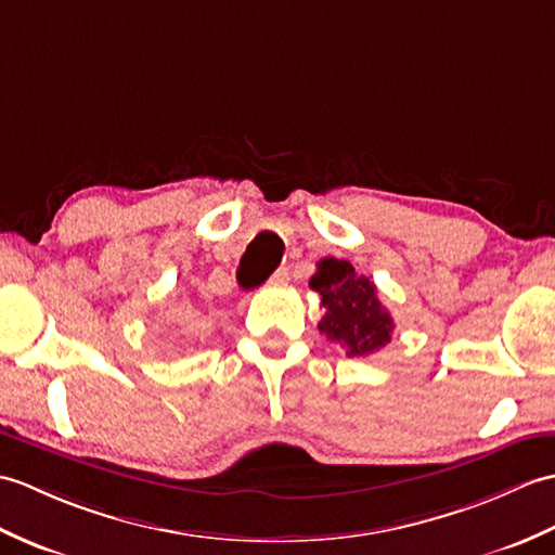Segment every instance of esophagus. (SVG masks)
<instances>
[{"instance_id": "1", "label": "esophagus", "mask_w": 555, "mask_h": 555, "mask_svg": "<svg viewBox=\"0 0 555 555\" xmlns=\"http://www.w3.org/2000/svg\"><path fill=\"white\" fill-rule=\"evenodd\" d=\"M287 280H289V268L282 266V268H278V270H275L273 278H270L268 282H270V285H285Z\"/></svg>"}]
</instances>
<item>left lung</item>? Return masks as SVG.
<instances>
[{"instance_id": "8db88e82", "label": "left lung", "mask_w": 555, "mask_h": 555, "mask_svg": "<svg viewBox=\"0 0 555 555\" xmlns=\"http://www.w3.org/2000/svg\"><path fill=\"white\" fill-rule=\"evenodd\" d=\"M309 287L320 294L325 313L318 330L347 356H371L391 341L393 320L377 299V287L365 275H356L349 261L323 258Z\"/></svg>"}]
</instances>
